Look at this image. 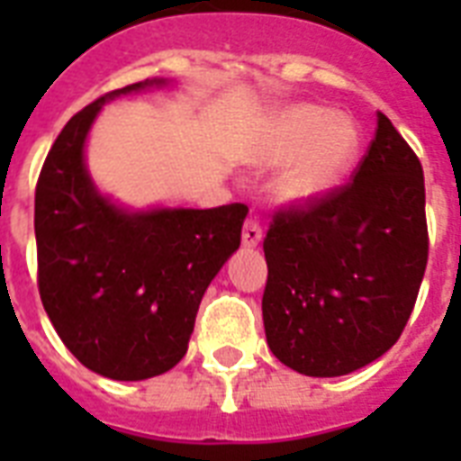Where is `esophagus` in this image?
<instances>
[{
    "instance_id": "1",
    "label": "esophagus",
    "mask_w": 461,
    "mask_h": 461,
    "mask_svg": "<svg viewBox=\"0 0 461 461\" xmlns=\"http://www.w3.org/2000/svg\"><path fill=\"white\" fill-rule=\"evenodd\" d=\"M260 239H263V227L258 224V220L249 217L244 222V230H241V241H244V246L253 249V246L260 244Z\"/></svg>"
}]
</instances>
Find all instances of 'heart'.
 <instances>
[{"label": "heart", "instance_id": "heart-1", "mask_svg": "<svg viewBox=\"0 0 461 461\" xmlns=\"http://www.w3.org/2000/svg\"><path fill=\"white\" fill-rule=\"evenodd\" d=\"M361 133L354 119L328 107L299 103L267 119L253 140L249 159L256 167H280L277 194L285 201H313L335 188L358 158Z\"/></svg>", "mask_w": 461, "mask_h": 461}]
</instances>
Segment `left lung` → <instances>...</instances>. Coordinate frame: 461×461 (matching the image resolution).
Here are the masks:
<instances>
[{
    "mask_svg": "<svg viewBox=\"0 0 461 461\" xmlns=\"http://www.w3.org/2000/svg\"><path fill=\"white\" fill-rule=\"evenodd\" d=\"M263 251L267 347L285 366L335 378L400 339L429 263L426 188L383 112L349 184L277 210Z\"/></svg>",
    "mask_w": 461,
    "mask_h": 461,
    "instance_id": "left-lung-1",
    "label": "left lung"
}]
</instances>
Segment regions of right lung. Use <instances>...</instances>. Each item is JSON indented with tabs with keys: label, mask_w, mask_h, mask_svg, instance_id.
I'll return each instance as SVG.
<instances>
[{
	"label": "right lung",
	"mask_w": 461,
	"mask_h": 461,
	"mask_svg": "<svg viewBox=\"0 0 461 461\" xmlns=\"http://www.w3.org/2000/svg\"><path fill=\"white\" fill-rule=\"evenodd\" d=\"M140 81L68 119L35 186L38 289L67 349L112 380L169 371L188 349L195 313L241 244L244 203L129 212L97 194L83 146L107 100L162 86Z\"/></svg>",
	"instance_id": "right-lung-1"
}]
</instances>
